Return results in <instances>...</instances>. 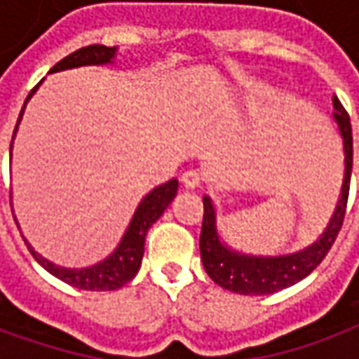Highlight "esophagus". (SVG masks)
I'll list each match as a JSON object with an SVG mask.
<instances>
[{
    "mask_svg": "<svg viewBox=\"0 0 359 359\" xmlns=\"http://www.w3.org/2000/svg\"><path fill=\"white\" fill-rule=\"evenodd\" d=\"M180 182L190 190H194V188H200V184H202V175L192 169V171H187L180 177Z\"/></svg>",
    "mask_w": 359,
    "mask_h": 359,
    "instance_id": "34e87169",
    "label": "esophagus"
}]
</instances>
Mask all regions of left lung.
<instances>
[{"instance_id": "8db88e82", "label": "left lung", "mask_w": 359, "mask_h": 359, "mask_svg": "<svg viewBox=\"0 0 359 359\" xmlns=\"http://www.w3.org/2000/svg\"><path fill=\"white\" fill-rule=\"evenodd\" d=\"M332 107H334L332 118L339 126L342 148H344V179H342L339 202L329 219V225L325 226V231L319 234V238L313 244L292 254H283V256H254V254H244L241 250L231 248L219 234L215 203L210 196H203L200 254H202L205 273L221 288L244 294V296H264V294L278 292L308 277L309 273L323 262L327 252L334 244V238L339 234L342 221H344V213H346L354 146H352L350 117L337 95H332Z\"/></svg>"}]
</instances>
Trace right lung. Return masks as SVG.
Returning a JSON list of instances; mask_svg holds the SVG:
<instances>
[{"label":"right lung","instance_id":"obj_1","mask_svg":"<svg viewBox=\"0 0 359 359\" xmlns=\"http://www.w3.org/2000/svg\"><path fill=\"white\" fill-rule=\"evenodd\" d=\"M117 57V48H107L102 43H94L88 48H81V50L73 51L71 55H67L65 59H61L57 65L50 71L51 73H59V71H67V69H79V67H90V65H111ZM43 82V81H42ZM40 82V84H42ZM38 84V86H40ZM36 86L30 94H28L27 102L20 109L19 121L15 126L13 133V140L17 136L19 130L20 118L25 113L27 103L30 102V97L34 95L38 90ZM13 140H11V156H13ZM179 190V180L171 179L167 180L165 184H159L154 190H149L148 194L144 196L138 203V208L134 211L130 223L126 226L123 238L117 244V248L111 252L109 256L97 262V264L90 265V267H63V265H55L50 259H46L40 256L30 242L25 238L28 244L30 254L34 256L38 264L42 265L43 269L51 273L53 277L61 278L67 285L74 286V288H82V290H117L123 285H126L128 280H133L136 277V273L140 271L142 257H144V244H146V234H148L149 226L156 223L157 219L163 215V211L169 208V203L172 202V198L177 196ZM17 221V219H15ZM19 225V223H17Z\"/></svg>","mask_w":359,"mask_h":359}]
</instances>
